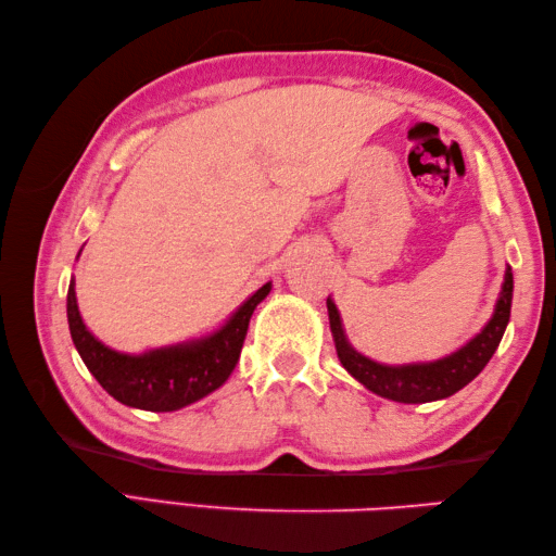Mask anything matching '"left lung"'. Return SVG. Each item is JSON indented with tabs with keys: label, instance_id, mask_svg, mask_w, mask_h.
<instances>
[{
	"label": "left lung",
	"instance_id": "1",
	"mask_svg": "<svg viewBox=\"0 0 556 556\" xmlns=\"http://www.w3.org/2000/svg\"><path fill=\"white\" fill-rule=\"evenodd\" d=\"M511 299L514 275L511 267H506L504 285L500 291L497 305H494V313L488 325L482 327L473 339L466 341L464 346L448 353L444 358L404 365L377 363L353 349L351 341L346 339L344 325H341V315L332 296L327 299V313L337 356L351 377H356L365 389H370L372 394L382 399H392L399 401V404H428V401H440L456 394L458 389H464L470 380H476L482 372V368L490 363L492 353L497 351L506 325H509Z\"/></svg>",
	"mask_w": 556,
	"mask_h": 556
}]
</instances>
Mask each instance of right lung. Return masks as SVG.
<instances>
[{
	"instance_id": "1",
	"label": "right lung",
	"mask_w": 556,
	"mask_h": 556,
	"mask_svg": "<svg viewBox=\"0 0 556 556\" xmlns=\"http://www.w3.org/2000/svg\"><path fill=\"white\" fill-rule=\"evenodd\" d=\"M269 291L271 281L251 293L215 332L146 353L114 351L90 332L78 311L74 277L68 285L66 317L78 356L104 392L124 406L167 413L195 404L229 380L239 363L251 315Z\"/></svg>"
}]
</instances>
